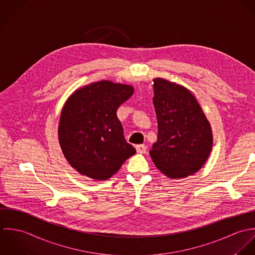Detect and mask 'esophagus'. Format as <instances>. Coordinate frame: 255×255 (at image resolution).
Here are the masks:
<instances>
[{
    "mask_svg": "<svg viewBox=\"0 0 255 255\" xmlns=\"http://www.w3.org/2000/svg\"><path fill=\"white\" fill-rule=\"evenodd\" d=\"M136 151H137V153H145L147 152V147L145 145H137Z\"/></svg>",
    "mask_w": 255,
    "mask_h": 255,
    "instance_id": "esophagus-1",
    "label": "esophagus"
}]
</instances>
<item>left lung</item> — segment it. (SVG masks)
<instances>
[{
  "label": "left lung",
  "instance_id": "left-lung-1",
  "mask_svg": "<svg viewBox=\"0 0 255 255\" xmlns=\"http://www.w3.org/2000/svg\"><path fill=\"white\" fill-rule=\"evenodd\" d=\"M153 81L157 139L150 151L151 157L169 178L192 175L203 166L212 151L211 125L186 88L161 78Z\"/></svg>",
  "mask_w": 255,
  "mask_h": 255
}]
</instances>
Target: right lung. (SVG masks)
I'll list each match as a JSON object with an SVG mask.
<instances>
[{
    "label": "right lung",
    "instance_id": "add662e5",
    "mask_svg": "<svg viewBox=\"0 0 255 255\" xmlns=\"http://www.w3.org/2000/svg\"><path fill=\"white\" fill-rule=\"evenodd\" d=\"M133 93L132 86L100 81L68 99L61 112L58 138L66 159L78 172L106 180L135 154L116 114Z\"/></svg>",
    "mask_w": 255,
    "mask_h": 255
}]
</instances>
